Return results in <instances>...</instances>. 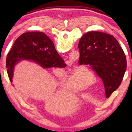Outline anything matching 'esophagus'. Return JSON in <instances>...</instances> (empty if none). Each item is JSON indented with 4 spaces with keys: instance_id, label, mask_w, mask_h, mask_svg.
Here are the masks:
<instances>
[{
    "instance_id": "34e87169",
    "label": "esophagus",
    "mask_w": 132,
    "mask_h": 132,
    "mask_svg": "<svg viewBox=\"0 0 132 132\" xmlns=\"http://www.w3.org/2000/svg\"><path fill=\"white\" fill-rule=\"evenodd\" d=\"M68 65H69V63H68Z\"/></svg>"
}]
</instances>
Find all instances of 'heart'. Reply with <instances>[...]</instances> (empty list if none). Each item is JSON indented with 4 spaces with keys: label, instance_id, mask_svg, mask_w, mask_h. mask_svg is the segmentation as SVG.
<instances>
[{
    "label": "heart",
    "instance_id": "obj_1",
    "mask_svg": "<svg viewBox=\"0 0 132 132\" xmlns=\"http://www.w3.org/2000/svg\"><path fill=\"white\" fill-rule=\"evenodd\" d=\"M78 71L69 77L67 80L66 87L73 92H79L86 88L84 81H87L90 78V73L87 69L79 68Z\"/></svg>",
    "mask_w": 132,
    "mask_h": 132
}]
</instances>
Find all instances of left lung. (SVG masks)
Instances as JSON below:
<instances>
[{
  "label": "left lung",
  "mask_w": 132,
  "mask_h": 132,
  "mask_svg": "<svg viewBox=\"0 0 132 132\" xmlns=\"http://www.w3.org/2000/svg\"><path fill=\"white\" fill-rule=\"evenodd\" d=\"M80 65H88L102 79L106 97L119 87L126 69V58L119 42L112 35L91 31L79 43Z\"/></svg>",
  "instance_id": "8db88e82"
}]
</instances>
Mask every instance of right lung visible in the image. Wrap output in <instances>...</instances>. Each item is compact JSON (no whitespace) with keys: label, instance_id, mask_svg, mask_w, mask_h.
<instances>
[{"label":"right lung","instance_id":"obj_1","mask_svg":"<svg viewBox=\"0 0 132 132\" xmlns=\"http://www.w3.org/2000/svg\"><path fill=\"white\" fill-rule=\"evenodd\" d=\"M24 59L36 62L43 68L66 66L55 50L52 40L42 32L24 33L14 42L6 58V68L11 82L13 81L14 65Z\"/></svg>","mask_w":132,"mask_h":132}]
</instances>
